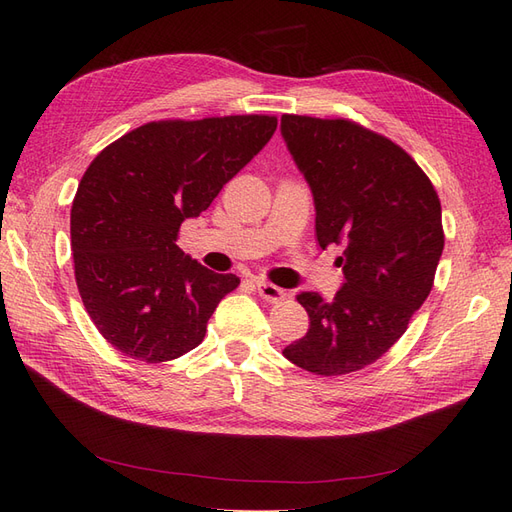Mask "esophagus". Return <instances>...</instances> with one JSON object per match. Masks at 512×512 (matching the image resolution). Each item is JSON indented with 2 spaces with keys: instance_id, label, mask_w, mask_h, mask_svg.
Segmentation results:
<instances>
[{
  "instance_id": "obj_1",
  "label": "esophagus",
  "mask_w": 512,
  "mask_h": 512,
  "mask_svg": "<svg viewBox=\"0 0 512 512\" xmlns=\"http://www.w3.org/2000/svg\"><path fill=\"white\" fill-rule=\"evenodd\" d=\"M256 290H258L260 297L265 299V301H269V303H277V301L286 297V292L280 286L269 284V282H262V280L256 282Z\"/></svg>"
}]
</instances>
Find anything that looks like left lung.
<instances>
[{
  "label": "left lung",
  "mask_w": 512,
  "mask_h": 512,
  "mask_svg": "<svg viewBox=\"0 0 512 512\" xmlns=\"http://www.w3.org/2000/svg\"><path fill=\"white\" fill-rule=\"evenodd\" d=\"M282 136L312 188L320 247H346L333 301L297 294L309 329L284 356L316 376L352 374L389 352L429 297L444 250L440 198L404 149L356 121L282 115Z\"/></svg>",
  "instance_id": "1"
}]
</instances>
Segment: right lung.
Instances as JSON below:
<instances>
[{
  "mask_svg": "<svg viewBox=\"0 0 512 512\" xmlns=\"http://www.w3.org/2000/svg\"><path fill=\"white\" fill-rule=\"evenodd\" d=\"M275 128L273 115L151 121L89 164L70 211L74 277L113 348L164 363L203 342L239 277L185 256L181 222L198 218Z\"/></svg>",
  "mask_w": 512,
  "mask_h": 512,
  "instance_id": "add662e5",
  "label": "right lung"
}]
</instances>
